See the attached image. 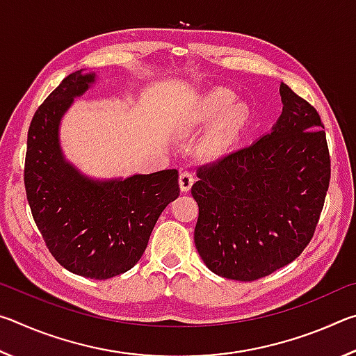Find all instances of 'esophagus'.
<instances>
[{"label":"esophagus","instance_id":"esophagus-1","mask_svg":"<svg viewBox=\"0 0 356 356\" xmlns=\"http://www.w3.org/2000/svg\"><path fill=\"white\" fill-rule=\"evenodd\" d=\"M179 182H180V190H182V191H188V190L191 188L193 182H195V176H193L191 171L184 170V171H180Z\"/></svg>","mask_w":356,"mask_h":356}]
</instances>
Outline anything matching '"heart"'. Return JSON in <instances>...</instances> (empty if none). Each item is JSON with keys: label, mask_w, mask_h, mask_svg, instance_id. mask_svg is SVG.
Segmentation results:
<instances>
[{"label": "heart", "mask_w": 356, "mask_h": 356, "mask_svg": "<svg viewBox=\"0 0 356 356\" xmlns=\"http://www.w3.org/2000/svg\"><path fill=\"white\" fill-rule=\"evenodd\" d=\"M234 102V95L227 91H216L212 95H209L207 100H206V108H204V116H209V118H213L216 114L227 110L229 106L232 105ZM246 116H248V110H246V106L238 104V105H234L231 110L227 111L225 120H222L220 129L215 131L212 135V138L209 140L207 147L210 150H220L222 146H225L226 141L231 138V135L234 131L238 130L242 127V124L245 122Z\"/></svg>", "instance_id": "heart-1"}]
</instances>
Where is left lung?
<instances>
[{"label": "left lung", "mask_w": 356, "mask_h": 356, "mask_svg": "<svg viewBox=\"0 0 356 356\" xmlns=\"http://www.w3.org/2000/svg\"><path fill=\"white\" fill-rule=\"evenodd\" d=\"M272 134L197 168L195 245L215 275L254 281L295 261L314 236L331 160L314 106L281 83Z\"/></svg>", "instance_id": "1"}]
</instances>
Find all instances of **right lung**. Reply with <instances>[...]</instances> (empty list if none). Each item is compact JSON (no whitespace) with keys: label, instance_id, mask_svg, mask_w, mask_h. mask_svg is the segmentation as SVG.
Masks as SVG:
<instances>
[{"label":"right lung","instance_id":"obj_1","mask_svg":"<svg viewBox=\"0 0 356 356\" xmlns=\"http://www.w3.org/2000/svg\"><path fill=\"white\" fill-rule=\"evenodd\" d=\"M94 78L74 72L35 110L28 130L25 188L51 256L72 273L108 280L140 261L160 213L180 188L177 170L94 182L64 160L59 120Z\"/></svg>","mask_w":356,"mask_h":356}]
</instances>
